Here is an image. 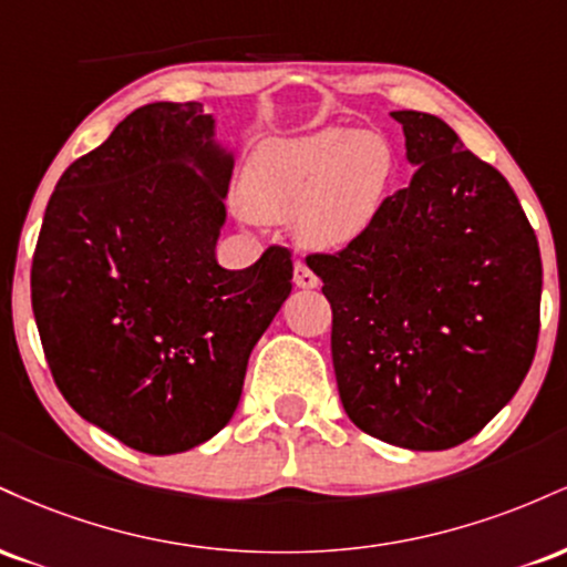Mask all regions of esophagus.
Instances as JSON below:
<instances>
[{
    "instance_id": "34e87169",
    "label": "esophagus",
    "mask_w": 567,
    "mask_h": 567,
    "mask_svg": "<svg viewBox=\"0 0 567 567\" xmlns=\"http://www.w3.org/2000/svg\"><path fill=\"white\" fill-rule=\"evenodd\" d=\"M292 282H296L298 288H317V285H320V277H317L303 261H298L292 266Z\"/></svg>"
}]
</instances>
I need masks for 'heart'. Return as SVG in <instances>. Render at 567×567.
I'll use <instances>...</instances> for the list:
<instances>
[{
	"instance_id": "obj_1",
	"label": "heart",
	"mask_w": 567,
	"mask_h": 567,
	"mask_svg": "<svg viewBox=\"0 0 567 567\" xmlns=\"http://www.w3.org/2000/svg\"><path fill=\"white\" fill-rule=\"evenodd\" d=\"M392 173L389 146L373 133L320 130L256 148L243 181L245 207L261 220L292 216L309 247H341L373 220Z\"/></svg>"
}]
</instances>
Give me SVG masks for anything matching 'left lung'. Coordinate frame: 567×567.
<instances>
[{
    "label": "left lung",
    "instance_id": "1",
    "mask_svg": "<svg viewBox=\"0 0 567 567\" xmlns=\"http://www.w3.org/2000/svg\"><path fill=\"white\" fill-rule=\"evenodd\" d=\"M415 167L338 252L306 258L333 309V368L362 432L445 451L483 429L528 375L542 252L496 167L424 112H392Z\"/></svg>",
    "mask_w": 567,
    "mask_h": 567
}]
</instances>
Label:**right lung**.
Returning a JSON list of instances; mask_svg holds the SVG:
<instances>
[{"mask_svg": "<svg viewBox=\"0 0 567 567\" xmlns=\"http://www.w3.org/2000/svg\"><path fill=\"white\" fill-rule=\"evenodd\" d=\"M231 167L202 103H148L71 162L44 210L31 306L50 373L141 453H184L229 424L292 290L288 247L239 271L216 261Z\"/></svg>", "mask_w": 567, "mask_h": 567, "instance_id": "add662e5", "label": "right lung"}]
</instances>
